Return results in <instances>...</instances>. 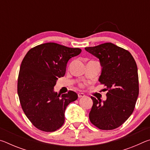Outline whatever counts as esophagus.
Returning a JSON list of instances; mask_svg holds the SVG:
<instances>
[{"label":"esophagus","mask_w":150,"mask_h":150,"mask_svg":"<svg viewBox=\"0 0 150 150\" xmlns=\"http://www.w3.org/2000/svg\"><path fill=\"white\" fill-rule=\"evenodd\" d=\"M85 94L84 93H78V96L79 98H81V97H83V96H85Z\"/></svg>","instance_id":"34e87169"}]
</instances>
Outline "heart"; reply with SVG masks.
<instances>
[{
  "mask_svg": "<svg viewBox=\"0 0 150 150\" xmlns=\"http://www.w3.org/2000/svg\"><path fill=\"white\" fill-rule=\"evenodd\" d=\"M80 86H81V87H83V85L82 84H81V85H80Z\"/></svg>",
  "mask_w": 150,
  "mask_h": 150,
  "instance_id": "obj_1",
  "label": "heart"
}]
</instances>
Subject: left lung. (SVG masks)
<instances>
[{
	"label": "left lung",
	"instance_id": "obj_1",
	"mask_svg": "<svg viewBox=\"0 0 150 150\" xmlns=\"http://www.w3.org/2000/svg\"><path fill=\"white\" fill-rule=\"evenodd\" d=\"M85 49L99 59L102 71L98 81L108 91L103 102L91 96L90 121L100 130H113L125 122L135 108L139 94L136 63L128 51L112 43Z\"/></svg>",
	"mask_w": 150,
	"mask_h": 150
}]
</instances>
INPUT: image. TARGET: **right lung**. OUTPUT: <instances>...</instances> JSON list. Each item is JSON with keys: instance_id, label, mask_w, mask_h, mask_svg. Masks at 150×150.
<instances>
[{"instance_id": "1", "label": "right lung", "mask_w": 150, "mask_h": 150, "mask_svg": "<svg viewBox=\"0 0 150 150\" xmlns=\"http://www.w3.org/2000/svg\"><path fill=\"white\" fill-rule=\"evenodd\" d=\"M81 52L80 48L50 42L30 49L22 60L18 79L19 100L27 118L39 130L51 132L60 128L66 107L77 99L74 91L61 96L54 88L58 77L65 75L68 61Z\"/></svg>"}]
</instances>
